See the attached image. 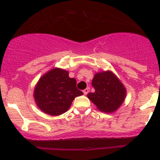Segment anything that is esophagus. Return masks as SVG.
<instances>
[{"mask_svg":"<svg viewBox=\"0 0 160 160\" xmlns=\"http://www.w3.org/2000/svg\"><path fill=\"white\" fill-rule=\"evenodd\" d=\"M88 93H89V89L88 88H86L85 90H83V93H84L85 95H87V94Z\"/></svg>","mask_w":160,"mask_h":160,"instance_id":"34e87169","label":"esophagus"}]
</instances>
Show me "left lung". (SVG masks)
<instances>
[{"mask_svg":"<svg viewBox=\"0 0 160 160\" xmlns=\"http://www.w3.org/2000/svg\"><path fill=\"white\" fill-rule=\"evenodd\" d=\"M92 86L95 92L89 93L87 97L101 112H114L125 100L127 90L120 79L110 70L96 73Z\"/></svg>","mask_w":160,"mask_h":160,"instance_id":"left-lung-1","label":"left lung"}]
</instances>
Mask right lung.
Wrapping results in <instances>:
<instances>
[{"mask_svg":"<svg viewBox=\"0 0 160 160\" xmlns=\"http://www.w3.org/2000/svg\"><path fill=\"white\" fill-rule=\"evenodd\" d=\"M77 88V80L69 77V72L53 68L39 79L33 90V98L40 110L59 116L69 110L75 97L83 95Z\"/></svg>","mask_w":160,"mask_h":160,"instance_id":"right-lung-1","label":"right lung"}]
</instances>
